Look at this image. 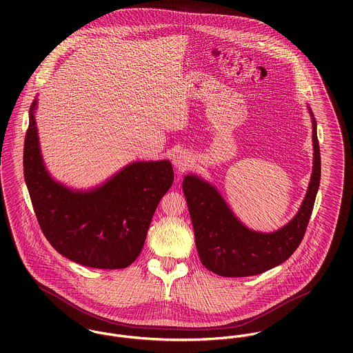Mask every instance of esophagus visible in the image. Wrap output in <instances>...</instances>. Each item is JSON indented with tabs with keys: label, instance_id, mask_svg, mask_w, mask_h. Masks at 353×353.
<instances>
[{
	"label": "esophagus",
	"instance_id": "1",
	"mask_svg": "<svg viewBox=\"0 0 353 353\" xmlns=\"http://www.w3.org/2000/svg\"><path fill=\"white\" fill-rule=\"evenodd\" d=\"M192 163V154H189V152L179 151L175 153L174 156V165L179 170V171H185L190 167Z\"/></svg>",
	"mask_w": 353,
	"mask_h": 353
}]
</instances>
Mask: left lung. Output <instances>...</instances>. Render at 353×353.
Returning <instances> with one entry per match:
<instances>
[{
    "label": "left lung",
    "mask_w": 353,
    "mask_h": 353,
    "mask_svg": "<svg viewBox=\"0 0 353 353\" xmlns=\"http://www.w3.org/2000/svg\"><path fill=\"white\" fill-rule=\"evenodd\" d=\"M312 121V174L305 197L295 217L274 232H256L243 225L214 186L197 175H186L183 193L193 221L202 265L224 277L263 273L287 261L302 242L321 181V153L316 122Z\"/></svg>",
    "instance_id": "obj_1"
}]
</instances>
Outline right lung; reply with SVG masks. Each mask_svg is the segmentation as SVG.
I'll use <instances>...</instances> for the list:
<instances>
[{"label":"right lung","mask_w":353,"mask_h":353,"mask_svg":"<svg viewBox=\"0 0 353 353\" xmlns=\"http://www.w3.org/2000/svg\"><path fill=\"white\" fill-rule=\"evenodd\" d=\"M24 141V178L46 239L70 261L97 269H123L143 250L152 216L174 182L168 160L134 161L88 192L55 182L45 167L35 110Z\"/></svg>","instance_id":"add662e5"}]
</instances>
